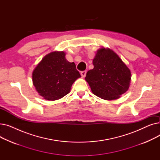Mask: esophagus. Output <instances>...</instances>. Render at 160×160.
Returning <instances> with one entry per match:
<instances>
[{
    "label": "esophagus",
    "mask_w": 160,
    "mask_h": 160,
    "mask_svg": "<svg viewBox=\"0 0 160 160\" xmlns=\"http://www.w3.org/2000/svg\"><path fill=\"white\" fill-rule=\"evenodd\" d=\"M86 73H87V71H83L81 72V76L82 77H85L86 75Z\"/></svg>",
    "instance_id": "obj_1"
}]
</instances>
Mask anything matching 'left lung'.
<instances>
[{
	"mask_svg": "<svg viewBox=\"0 0 160 160\" xmlns=\"http://www.w3.org/2000/svg\"><path fill=\"white\" fill-rule=\"evenodd\" d=\"M94 68L86 77L93 93L105 100H114L127 91L131 72L121 58L109 48L99 49L93 60Z\"/></svg>",
	"mask_w": 160,
	"mask_h": 160,
	"instance_id": "1",
	"label": "left lung"
}]
</instances>
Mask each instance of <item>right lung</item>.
<instances>
[{
	"instance_id": "1",
	"label": "right lung",
	"mask_w": 160,
	"mask_h": 160,
	"mask_svg": "<svg viewBox=\"0 0 160 160\" xmlns=\"http://www.w3.org/2000/svg\"><path fill=\"white\" fill-rule=\"evenodd\" d=\"M63 52L45 56L32 73L33 84L39 95L55 100L69 93L74 82L81 76L74 62L67 61Z\"/></svg>"
}]
</instances>
